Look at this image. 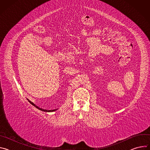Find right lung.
Instances as JSON below:
<instances>
[{
  "label": "right lung",
  "instance_id": "right-lung-1",
  "mask_svg": "<svg viewBox=\"0 0 150 150\" xmlns=\"http://www.w3.org/2000/svg\"><path fill=\"white\" fill-rule=\"evenodd\" d=\"M28 101L32 104V105H33L34 107H35V108H37V109H39V110H41V111H43V112H54V111H56L57 109H54V110H45V109H42V108H39V107H38V106H37L35 104H34L33 102H31V101H30L28 99Z\"/></svg>",
  "mask_w": 150,
  "mask_h": 150
}]
</instances>
